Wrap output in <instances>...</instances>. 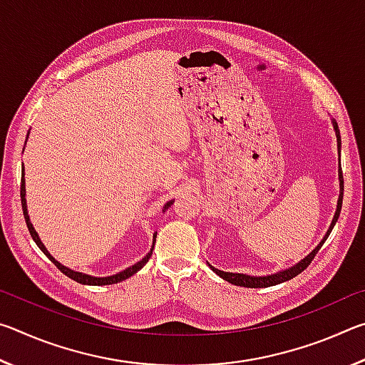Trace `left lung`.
<instances>
[{"label":"left lung","mask_w":365,"mask_h":365,"mask_svg":"<svg viewBox=\"0 0 365 365\" xmlns=\"http://www.w3.org/2000/svg\"><path fill=\"white\" fill-rule=\"evenodd\" d=\"M331 125H333V130H335V135H336V146H338V154H341V137H339V128H338V123L335 119H331ZM339 160V159H338ZM338 180H339V195H338V202H336V211H335V215H333L331 219V224L329 227V230L325 232L324 238L320 240V243L314 248L309 255L301 259L299 262H296L294 265H292V267L288 269H283V270H279L275 272V274L272 275H248V274H238V272H224V270H219L215 269L214 265L209 264V267H211L212 272H215L219 277H222L225 282L232 283V285H237V287H246V288H265V287H274V285H279V283H283L287 280H292L293 277L299 275L302 270H304L309 264H311V261L314 259V256L317 255L319 250L322 248V245L325 243V240L329 238L330 232L333 230V227H335L336 220L339 217V211H341V202H343V172H341V163L338 164Z\"/></svg>","instance_id":"1"}]
</instances>
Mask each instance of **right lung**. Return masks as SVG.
<instances>
[{"instance_id":"obj_1","label":"right lung","mask_w":365,"mask_h":365,"mask_svg":"<svg viewBox=\"0 0 365 365\" xmlns=\"http://www.w3.org/2000/svg\"><path fill=\"white\" fill-rule=\"evenodd\" d=\"M27 138H29V133H27ZM26 143H27V140H26ZM22 165H24V164H22ZM24 175H26V174H24V168H22L21 201H22V211H24V217H26V222H27V228H29V232H30V235H32V238H34V242L36 243V246H38V248H40L43 252H45V255L48 256L49 261H51L54 265H56V267H58L61 272H63L64 275H67V277H69V279L76 280V282H78V283H82V285H93V287H100V285H113V283H119V282H122V280L128 279V277H132L133 274H137L138 270H141V269L145 267V264L148 262V259H150V257H151V255H153L154 242H156V233L153 235V246H151V250H150V252H148V255H146L143 259H140V261H138L137 264L130 265V267L123 269L122 272H119V274H114V275H109V277H93V275L83 274V272L72 270V269L66 267V265L61 264L59 261H56V259H54L51 255H49V251L46 250V246L43 245V242H41L40 237H38V233H36V230L34 228V224H32V222H30L29 211H27V200H26V178H24ZM172 202H174V200H170V201L165 202V205H164V209H163V212L168 211V209L170 207Z\"/></svg>"}]
</instances>
